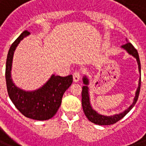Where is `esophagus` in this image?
<instances>
[{"instance_id": "obj_1", "label": "esophagus", "mask_w": 146, "mask_h": 146, "mask_svg": "<svg viewBox=\"0 0 146 146\" xmlns=\"http://www.w3.org/2000/svg\"><path fill=\"white\" fill-rule=\"evenodd\" d=\"M73 81L74 82H78L80 80V73L79 72H75L73 73Z\"/></svg>"}]
</instances>
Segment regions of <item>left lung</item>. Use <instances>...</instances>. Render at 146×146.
<instances>
[{"label":"left lung","instance_id":"8db88e82","mask_svg":"<svg viewBox=\"0 0 146 146\" xmlns=\"http://www.w3.org/2000/svg\"><path fill=\"white\" fill-rule=\"evenodd\" d=\"M123 49H124L129 54L132 55L133 57H134L137 60V64H138L139 71L140 73V78L139 80V86L137 88V90L136 92V95H135V98L133 99V102L130 106L127 109H126L124 111H123L122 113H117L114 115L112 116H105L102 115L98 113L96 111H95L90 103V97H89V86L88 85L89 84V80L87 78L86 76H84L82 78V82L84 83V86H82V106L83 111H84L85 115L86 116V117L88 118V120H90L91 122L96 123L98 125H111L115 123L120 120H121L123 117H124L127 113H128L130 111L134 105L136 104L137 100H138L139 95V92H140V86H141V65H140V60H139V54L137 52L133 45L127 42L125 44L121 46Z\"/></svg>","mask_w":146,"mask_h":146}]
</instances>
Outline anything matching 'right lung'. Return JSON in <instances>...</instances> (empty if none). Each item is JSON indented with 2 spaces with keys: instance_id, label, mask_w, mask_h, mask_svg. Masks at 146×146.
Here are the masks:
<instances>
[{
  "instance_id": "1",
  "label": "right lung",
  "mask_w": 146,
  "mask_h": 146,
  "mask_svg": "<svg viewBox=\"0 0 146 146\" xmlns=\"http://www.w3.org/2000/svg\"><path fill=\"white\" fill-rule=\"evenodd\" d=\"M29 34V31H24L9 49L5 70L7 89L10 100L25 117L37 120H49L59 109L64 93L73 82V76L63 77L52 75L44 86L34 91H25L16 86L13 82L10 72L13 57L20 41Z\"/></svg>"
}]
</instances>
